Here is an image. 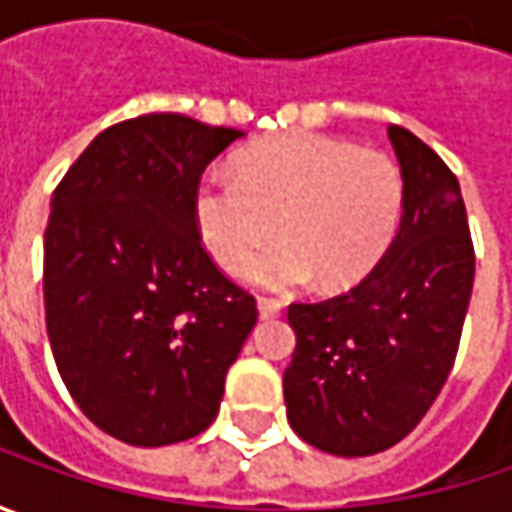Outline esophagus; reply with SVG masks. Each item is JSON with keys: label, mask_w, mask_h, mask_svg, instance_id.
Returning <instances> with one entry per match:
<instances>
[{"label": "esophagus", "mask_w": 512, "mask_h": 512, "mask_svg": "<svg viewBox=\"0 0 512 512\" xmlns=\"http://www.w3.org/2000/svg\"><path fill=\"white\" fill-rule=\"evenodd\" d=\"M256 310H259V319H276L282 313V305L273 302V299H259L256 302Z\"/></svg>", "instance_id": "1"}]
</instances>
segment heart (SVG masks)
<instances>
[{
	"instance_id": "1",
	"label": "heart",
	"mask_w": 512,
	"mask_h": 512,
	"mask_svg": "<svg viewBox=\"0 0 512 512\" xmlns=\"http://www.w3.org/2000/svg\"><path fill=\"white\" fill-rule=\"evenodd\" d=\"M404 210L399 165L382 150L322 133H287L239 156V173H210L193 196L210 256L250 285L290 290L316 279L322 290L362 282L393 245Z\"/></svg>"
}]
</instances>
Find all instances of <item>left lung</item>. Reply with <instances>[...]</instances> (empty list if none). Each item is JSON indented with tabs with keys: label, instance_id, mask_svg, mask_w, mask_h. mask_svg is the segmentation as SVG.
I'll return each mask as SVG.
<instances>
[{
	"label": "left lung",
	"instance_id": "8db88e82",
	"mask_svg": "<svg viewBox=\"0 0 512 512\" xmlns=\"http://www.w3.org/2000/svg\"><path fill=\"white\" fill-rule=\"evenodd\" d=\"M387 139L404 182L393 245L353 290L287 310V422L333 456L382 453L422 422L450 376L473 293L459 179L410 130L390 125Z\"/></svg>",
	"mask_w": 512,
	"mask_h": 512
}]
</instances>
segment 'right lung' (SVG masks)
I'll use <instances>...</instances> for the list:
<instances>
[{"label":"right lung","instance_id":"add662e5","mask_svg":"<svg viewBox=\"0 0 512 512\" xmlns=\"http://www.w3.org/2000/svg\"><path fill=\"white\" fill-rule=\"evenodd\" d=\"M245 133L182 113L102 130L50 199L45 322L70 396L119 442L207 430L256 325L253 296L202 247L193 196Z\"/></svg>","mask_w":512,"mask_h":512}]
</instances>
